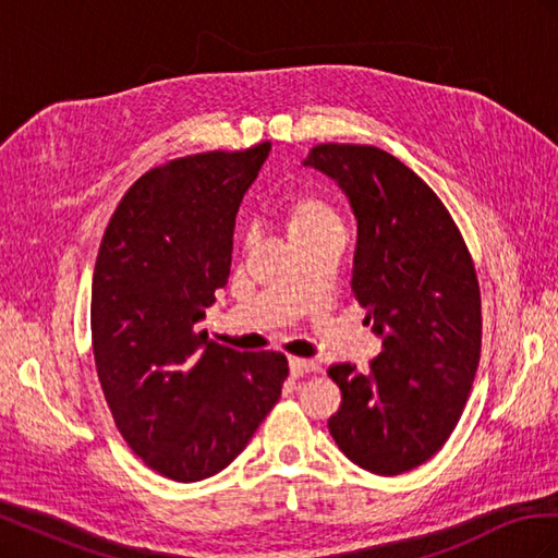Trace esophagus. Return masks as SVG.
Instances as JSON below:
<instances>
[{"label": "esophagus", "instance_id": "1", "mask_svg": "<svg viewBox=\"0 0 558 558\" xmlns=\"http://www.w3.org/2000/svg\"><path fill=\"white\" fill-rule=\"evenodd\" d=\"M289 367H291V377L298 379V377H305L310 373H316L318 365L316 361H307V359H289Z\"/></svg>", "mask_w": 558, "mask_h": 558}]
</instances>
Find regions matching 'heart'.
Returning a JSON list of instances; mask_svg holds the SVG:
<instances>
[{
  "instance_id": "b5f03b06",
  "label": "heart",
  "mask_w": 558,
  "mask_h": 558,
  "mask_svg": "<svg viewBox=\"0 0 558 558\" xmlns=\"http://www.w3.org/2000/svg\"><path fill=\"white\" fill-rule=\"evenodd\" d=\"M281 221L293 244L320 238V234L342 232L340 214L328 197L318 193H298L286 199Z\"/></svg>"
}]
</instances>
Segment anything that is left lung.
<instances>
[{
	"mask_svg": "<svg viewBox=\"0 0 558 558\" xmlns=\"http://www.w3.org/2000/svg\"><path fill=\"white\" fill-rule=\"evenodd\" d=\"M307 167L335 179L359 221L351 291L381 337L367 373L328 369L342 404L328 418L349 461L400 475L442 449L482 351V298L470 251L442 199L377 146L318 144Z\"/></svg>",
	"mask_w": 558,
	"mask_h": 558,
	"instance_id": "1",
	"label": "left lung"
}]
</instances>
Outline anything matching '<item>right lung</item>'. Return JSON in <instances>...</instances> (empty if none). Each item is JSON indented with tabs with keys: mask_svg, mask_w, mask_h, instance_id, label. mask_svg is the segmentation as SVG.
<instances>
[{
	"mask_svg": "<svg viewBox=\"0 0 558 558\" xmlns=\"http://www.w3.org/2000/svg\"><path fill=\"white\" fill-rule=\"evenodd\" d=\"M269 154L209 150L154 167L99 244L90 330L99 384L130 449L160 475L228 468L275 408L289 361L195 330L230 277L234 216Z\"/></svg>",
	"mask_w": 558,
	"mask_h": 558,
	"instance_id": "1",
	"label": "right lung"
}]
</instances>
